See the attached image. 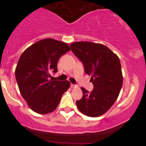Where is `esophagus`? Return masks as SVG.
<instances>
[{
	"instance_id": "34e87169",
	"label": "esophagus",
	"mask_w": 146,
	"mask_h": 146,
	"mask_svg": "<svg viewBox=\"0 0 146 146\" xmlns=\"http://www.w3.org/2000/svg\"><path fill=\"white\" fill-rule=\"evenodd\" d=\"M71 87L72 88H78V86H77V85H75V84H71Z\"/></svg>"
}]
</instances>
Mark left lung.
Returning a JSON list of instances; mask_svg holds the SVG:
<instances>
[{
    "label": "left lung",
    "instance_id": "obj_1",
    "mask_svg": "<svg viewBox=\"0 0 146 146\" xmlns=\"http://www.w3.org/2000/svg\"><path fill=\"white\" fill-rule=\"evenodd\" d=\"M73 53L82 62L85 73L94 85L91 93L82 87L83 96L76 101L78 108L86 116L104 115L113 105L123 84L119 58L105 45L90 42L71 44Z\"/></svg>",
    "mask_w": 146,
    "mask_h": 146
}]
</instances>
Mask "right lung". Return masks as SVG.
<instances>
[{
  "label": "right lung",
  "instance_id": "1",
  "mask_svg": "<svg viewBox=\"0 0 146 146\" xmlns=\"http://www.w3.org/2000/svg\"><path fill=\"white\" fill-rule=\"evenodd\" d=\"M67 43L52 38L36 42L22 53L15 70L21 94L33 111L45 115L54 111L70 87L68 80H49L58 71L60 58L70 51Z\"/></svg>",
  "mask_w": 146,
  "mask_h": 146
}]
</instances>
